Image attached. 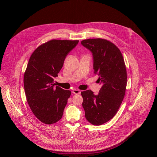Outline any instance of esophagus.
Returning a JSON list of instances; mask_svg holds the SVG:
<instances>
[{
  "label": "esophagus",
  "instance_id": "esophagus-1",
  "mask_svg": "<svg viewBox=\"0 0 157 157\" xmlns=\"http://www.w3.org/2000/svg\"><path fill=\"white\" fill-rule=\"evenodd\" d=\"M72 93H74V94H78V95H80V91L79 90H77V89H74L73 90H72Z\"/></svg>",
  "mask_w": 157,
  "mask_h": 157
}]
</instances>
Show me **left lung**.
<instances>
[{"instance_id":"1","label":"left lung","mask_w":157,"mask_h":157,"mask_svg":"<svg viewBox=\"0 0 157 157\" xmlns=\"http://www.w3.org/2000/svg\"><path fill=\"white\" fill-rule=\"evenodd\" d=\"M81 44L92 53L94 73L103 83L98 95L89 90L81 92L86 119L99 126L112 119L121 105L127 85L126 69L120 50L110 41L88 39Z\"/></svg>"}]
</instances>
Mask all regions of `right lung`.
I'll list each match as a JSON object with an SVG mask.
<instances>
[{"label":"right lung","mask_w":157,"mask_h":157,"mask_svg":"<svg viewBox=\"0 0 157 157\" xmlns=\"http://www.w3.org/2000/svg\"><path fill=\"white\" fill-rule=\"evenodd\" d=\"M78 40H51L31 54L24 74L27 102L35 116L46 124H54L63 115L71 91L53 84L68 54Z\"/></svg>","instance_id":"right-lung-1"}]
</instances>
